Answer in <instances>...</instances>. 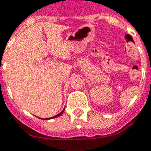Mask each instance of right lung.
<instances>
[{
    "label": "right lung",
    "instance_id": "1",
    "mask_svg": "<svg viewBox=\"0 0 151 151\" xmlns=\"http://www.w3.org/2000/svg\"><path fill=\"white\" fill-rule=\"evenodd\" d=\"M63 111H64V109L63 110V111H61L60 113H59L58 115H56V116H52V117H51V118H49V119H53V118H56V117H58V116H61V115H62V114H63Z\"/></svg>",
    "mask_w": 151,
    "mask_h": 151
}]
</instances>
